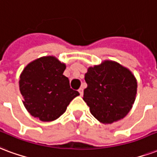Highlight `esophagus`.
Segmentation results:
<instances>
[{
  "label": "esophagus",
  "mask_w": 157,
  "mask_h": 157,
  "mask_svg": "<svg viewBox=\"0 0 157 157\" xmlns=\"http://www.w3.org/2000/svg\"><path fill=\"white\" fill-rule=\"evenodd\" d=\"M78 91H79V93H80V95H81V96H82V95H83V88H82V87L80 88V89L78 90Z\"/></svg>",
  "instance_id": "esophagus-1"
}]
</instances>
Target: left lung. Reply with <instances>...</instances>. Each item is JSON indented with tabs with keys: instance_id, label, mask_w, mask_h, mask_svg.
<instances>
[{
	"instance_id": "8db88e82",
	"label": "left lung",
	"mask_w": 157,
	"mask_h": 157,
	"mask_svg": "<svg viewBox=\"0 0 157 157\" xmlns=\"http://www.w3.org/2000/svg\"><path fill=\"white\" fill-rule=\"evenodd\" d=\"M87 87L83 100L90 113L102 123L111 124L125 117L132 107L137 83L132 72L120 64L105 61L88 68Z\"/></svg>"
}]
</instances>
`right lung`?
<instances>
[{
	"mask_svg": "<svg viewBox=\"0 0 157 157\" xmlns=\"http://www.w3.org/2000/svg\"><path fill=\"white\" fill-rule=\"evenodd\" d=\"M66 65L54 56H45L28 64L20 76V91L29 113L42 121H52L67 110L80 94L70 86L63 75Z\"/></svg>",
	"mask_w": 157,
	"mask_h": 157,
	"instance_id": "right-lung-1",
	"label": "right lung"
}]
</instances>
